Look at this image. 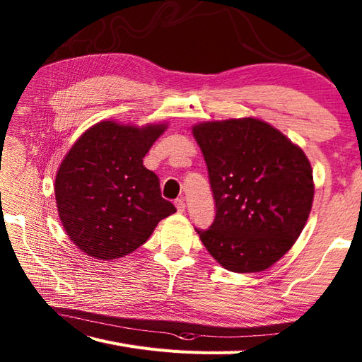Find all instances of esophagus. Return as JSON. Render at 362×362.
<instances>
[{"mask_svg": "<svg viewBox=\"0 0 362 362\" xmlns=\"http://www.w3.org/2000/svg\"><path fill=\"white\" fill-rule=\"evenodd\" d=\"M174 204H175V209H177V211H179V213H183V211H185L187 205H185V202H183V199H177V201H175Z\"/></svg>", "mask_w": 362, "mask_h": 362, "instance_id": "obj_1", "label": "esophagus"}]
</instances>
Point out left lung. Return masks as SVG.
<instances>
[{"label":"left lung","mask_w":362,"mask_h":362,"mask_svg":"<svg viewBox=\"0 0 362 362\" xmlns=\"http://www.w3.org/2000/svg\"><path fill=\"white\" fill-rule=\"evenodd\" d=\"M216 216L196 232L227 271L261 272L286 253L308 221L314 182L305 152L257 118L193 126Z\"/></svg>","instance_id":"8db88e82"}]
</instances>
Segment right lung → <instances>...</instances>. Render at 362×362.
<instances>
[{
    "label": "right lung",
    "mask_w": 362,
    "mask_h": 362,
    "mask_svg": "<svg viewBox=\"0 0 362 362\" xmlns=\"http://www.w3.org/2000/svg\"><path fill=\"white\" fill-rule=\"evenodd\" d=\"M166 127L101 121L68 151L54 193L65 232L81 252L98 259L124 257L175 213L161 197L158 177L143 165Z\"/></svg>",
    "instance_id": "obj_1"
}]
</instances>
